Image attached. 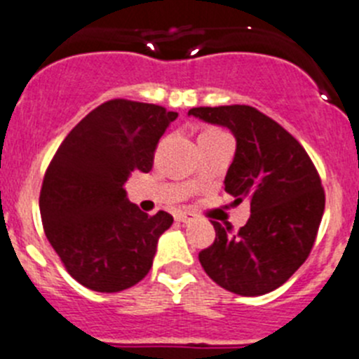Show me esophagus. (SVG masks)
<instances>
[{
	"mask_svg": "<svg viewBox=\"0 0 359 359\" xmlns=\"http://www.w3.org/2000/svg\"><path fill=\"white\" fill-rule=\"evenodd\" d=\"M175 219L179 224H191L193 219H195V216H193L191 212H177Z\"/></svg>",
	"mask_w": 359,
	"mask_h": 359,
	"instance_id": "esophagus-1",
	"label": "esophagus"
}]
</instances>
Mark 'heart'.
Here are the masks:
<instances>
[{
	"mask_svg": "<svg viewBox=\"0 0 359 359\" xmlns=\"http://www.w3.org/2000/svg\"><path fill=\"white\" fill-rule=\"evenodd\" d=\"M208 132H215V130H208Z\"/></svg>",
	"mask_w": 359,
	"mask_h": 359,
	"instance_id": "heart-1",
	"label": "heart"
}]
</instances>
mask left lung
I'll list each match as a JSON object with an SVG mask.
<instances>
[{
  "mask_svg": "<svg viewBox=\"0 0 359 359\" xmlns=\"http://www.w3.org/2000/svg\"><path fill=\"white\" fill-rule=\"evenodd\" d=\"M187 114L234 134L225 191L234 203L250 202V218L238 232L212 222L215 243L200 252V264L238 295L273 292L308 259L315 243L325 208L315 164L290 132L250 105L195 107Z\"/></svg>",
  "mask_w": 359,
  "mask_h": 359,
  "instance_id": "left-lung-1",
  "label": "left lung"
}]
</instances>
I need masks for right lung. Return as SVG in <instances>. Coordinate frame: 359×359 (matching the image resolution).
Returning a JSON list of instances; mask_svg holds the SVG:
<instances>
[{"instance_id": "right-lung-1", "label": "right lung", "mask_w": 359, "mask_h": 359, "mask_svg": "<svg viewBox=\"0 0 359 359\" xmlns=\"http://www.w3.org/2000/svg\"><path fill=\"white\" fill-rule=\"evenodd\" d=\"M177 112L154 103L109 100L59 147L44 173L39 209L44 234L67 273L102 293L127 290L150 272L157 241L173 224L128 202L125 182L148 173Z\"/></svg>"}]
</instances>
